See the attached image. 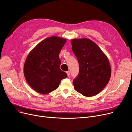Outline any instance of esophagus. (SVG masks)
I'll return each instance as SVG.
<instances>
[{
    "mask_svg": "<svg viewBox=\"0 0 132 132\" xmlns=\"http://www.w3.org/2000/svg\"><path fill=\"white\" fill-rule=\"evenodd\" d=\"M66 73H67V76H69L70 73H71V72H70V71H67V72H66Z\"/></svg>",
    "mask_w": 132,
    "mask_h": 132,
    "instance_id": "esophagus-1",
    "label": "esophagus"
}]
</instances>
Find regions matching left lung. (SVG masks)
Returning <instances> with one entry per match:
<instances>
[{
	"instance_id": "obj_1",
	"label": "left lung",
	"mask_w": 132,
	"mask_h": 132,
	"mask_svg": "<svg viewBox=\"0 0 132 132\" xmlns=\"http://www.w3.org/2000/svg\"><path fill=\"white\" fill-rule=\"evenodd\" d=\"M71 42L80 67L78 75L73 81L74 88L85 96L95 95L110 80L108 59L99 47L89 39H75Z\"/></svg>"
}]
</instances>
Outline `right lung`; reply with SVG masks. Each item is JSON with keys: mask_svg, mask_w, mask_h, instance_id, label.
<instances>
[{"mask_svg": "<svg viewBox=\"0 0 132 132\" xmlns=\"http://www.w3.org/2000/svg\"><path fill=\"white\" fill-rule=\"evenodd\" d=\"M66 42L51 37L41 41L29 54L24 66L26 81L33 89L48 94L58 88L61 80L67 77L60 69L59 54Z\"/></svg>", "mask_w": 132, "mask_h": 132, "instance_id": "obj_1", "label": "right lung"}]
</instances>
